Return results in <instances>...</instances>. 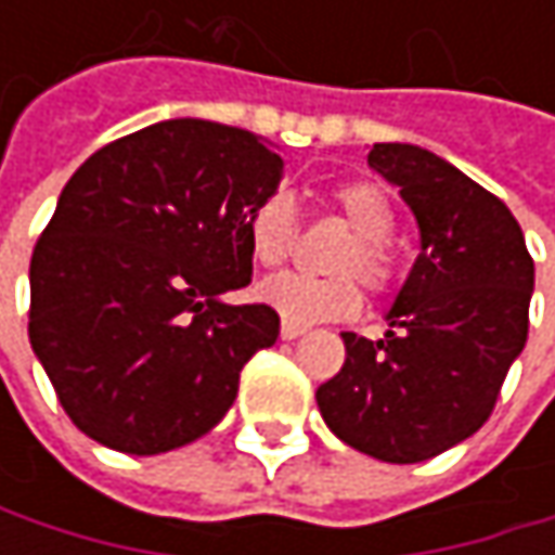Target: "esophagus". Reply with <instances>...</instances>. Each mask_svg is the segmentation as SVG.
Masks as SVG:
<instances>
[{
    "label": "esophagus",
    "instance_id": "34e87169",
    "mask_svg": "<svg viewBox=\"0 0 555 555\" xmlns=\"http://www.w3.org/2000/svg\"><path fill=\"white\" fill-rule=\"evenodd\" d=\"M279 334H282V340H295V337L305 334V327H301V324H292V321H282Z\"/></svg>",
    "mask_w": 555,
    "mask_h": 555
}]
</instances>
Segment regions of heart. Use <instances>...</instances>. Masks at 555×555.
Here are the masks:
<instances>
[{
    "instance_id": "b5f03b06",
    "label": "heart",
    "mask_w": 555,
    "mask_h": 555,
    "mask_svg": "<svg viewBox=\"0 0 555 555\" xmlns=\"http://www.w3.org/2000/svg\"><path fill=\"white\" fill-rule=\"evenodd\" d=\"M334 205L340 218L350 224L353 237L337 250L334 270L344 276H301V273H282L267 279L257 295L282 314V321L292 324H318V321H344L353 318L363 305L357 279L370 288H386L395 276V257L388 247V234L395 228V215L388 205V195L373 182H347L334 192ZM247 247L260 267H279L295 241V218L288 195L273 192L254 211L244 224Z\"/></svg>"
}]
</instances>
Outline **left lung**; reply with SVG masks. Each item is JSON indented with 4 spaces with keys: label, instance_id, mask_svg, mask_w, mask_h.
I'll list each match as a JSON object with an SVG mask.
<instances>
[{
    "label": "left lung",
    "instance_id": "8db88e82",
    "mask_svg": "<svg viewBox=\"0 0 555 555\" xmlns=\"http://www.w3.org/2000/svg\"><path fill=\"white\" fill-rule=\"evenodd\" d=\"M366 160L411 208L421 254L383 340L344 331L347 360L314 398L347 447L424 463L489 421L527 344L533 260L507 205L443 157L376 144Z\"/></svg>",
    "mask_w": 555,
    "mask_h": 555
}]
</instances>
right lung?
<instances>
[{"label":"right lung","mask_w":555,"mask_h":555,"mask_svg":"<svg viewBox=\"0 0 555 555\" xmlns=\"http://www.w3.org/2000/svg\"><path fill=\"white\" fill-rule=\"evenodd\" d=\"M267 138L169 118L69 176L31 254L28 337L69 421L157 456L205 437L244 363L273 347L270 305H231L254 276L247 215L282 182Z\"/></svg>","instance_id":"right-lung-1"}]
</instances>
